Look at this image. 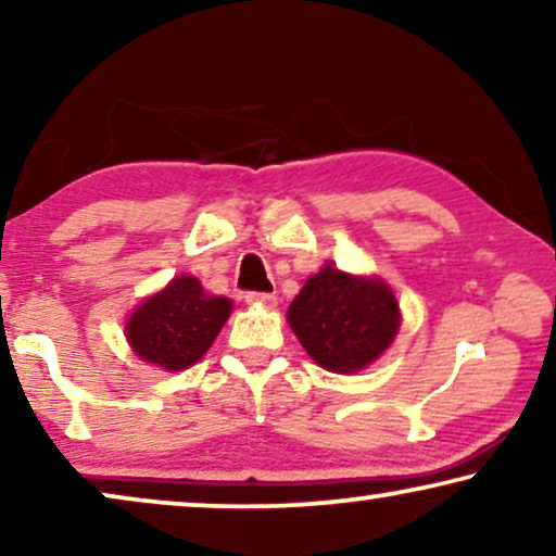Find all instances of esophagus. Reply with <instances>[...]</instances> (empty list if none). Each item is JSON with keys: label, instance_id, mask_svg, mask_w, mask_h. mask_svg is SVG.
<instances>
[{"label": "esophagus", "instance_id": "esophagus-1", "mask_svg": "<svg viewBox=\"0 0 556 556\" xmlns=\"http://www.w3.org/2000/svg\"><path fill=\"white\" fill-rule=\"evenodd\" d=\"M245 301L253 303V306H265V308H276L278 299L273 293H245Z\"/></svg>", "mask_w": 556, "mask_h": 556}]
</instances>
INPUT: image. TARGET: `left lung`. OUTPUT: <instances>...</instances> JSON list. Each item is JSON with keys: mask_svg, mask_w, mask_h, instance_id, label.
<instances>
[{"mask_svg": "<svg viewBox=\"0 0 556 556\" xmlns=\"http://www.w3.org/2000/svg\"><path fill=\"white\" fill-rule=\"evenodd\" d=\"M288 324L318 367L352 375L387 352L400 329V306L382 278L324 265L288 306Z\"/></svg>", "mask_w": 556, "mask_h": 556, "instance_id": "1", "label": "left lung"}]
</instances>
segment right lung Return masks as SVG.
<instances>
[{"label":"right lung","mask_w":556,"mask_h":556,"mask_svg":"<svg viewBox=\"0 0 556 556\" xmlns=\"http://www.w3.org/2000/svg\"><path fill=\"white\" fill-rule=\"evenodd\" d=\"M230 311V299L204 293L194 276H177L128 316L126 339L141 362L181 371L202 359Z\"/></svg>","instance_id":"1"}]
</instances>
